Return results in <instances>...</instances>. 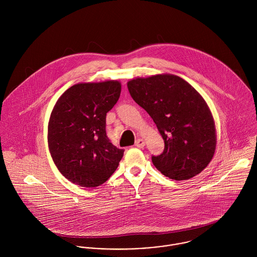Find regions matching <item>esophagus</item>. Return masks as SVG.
<instances>
[{
  "label": "esophagus",
  "mask_w": 257,
  "mask_h": 257,
  "mask_svg": "<svg viewBox=\"0 0 257 257\" xmlns=\"http://www.w3.org/2000/svg\"><path fill=\"white\" fill-rule=\"evenodd\" d=\"M146 145V142L143 140V139H138L136 142H135V146L138 147V148H144Z\"/></svg>",
  "instance_id": "34e87169"
}]
</instances>
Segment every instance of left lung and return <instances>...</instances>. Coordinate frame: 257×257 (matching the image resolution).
<instances>
[{
    "label": "left lung",
    "instance_id": "1",
    "mask_svg": "<svg viewBox=\"0 0 257 257\" xmlns=\"http://www.w3.org/2000/svg\"><path fill=\"white\" fill-rule=\"evenodd\" d=\"M127 87L164 141L163 153L152 158L158 171L176 181L199 174L216 149L215 122L201 95L187 81L167 73L131 79Z\"/></svg>",
    "mask_w": 257,
    "mask_h": 257
}]
</instances>
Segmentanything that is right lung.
<instances>
[{"label": "right lung", "instance_id": "obj_1", "mask_svg": "<svg viewBox=\"0 0 257 257\" xmlns=\"http://www.w3.org/2000/svg\"><path fill=\"white\" fill-rule=\"evenodd\" d=\"M117 80L78 83L57 100L48 125V145L59 172L81 187H98L108 180L124 151L105 133L106 113L117 102Z\"/></svg>", "mask_w": 257, "mask_h": 257}]
</instances>
